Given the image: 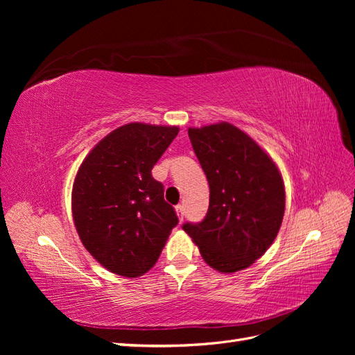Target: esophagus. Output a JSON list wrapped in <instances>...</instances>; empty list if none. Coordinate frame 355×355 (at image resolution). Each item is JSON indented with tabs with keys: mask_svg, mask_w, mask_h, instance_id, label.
<instances>
[{
	"mask_svg": "<svg viewBox=\"0 0 355 355\" xmlns=\"http://www.w3.org/2000/svg\"><path fill=\"white\" fill-rule=\"evenodd\" d=\"M176 213H178V218H179V220H180V222L184 220V216H185V207L182 206V204H179V206H176Z\"/></svg>",
	"mask_w": 355,
	"mask_h": 355,
	"instance_id": "obj_1",
	"label": "esophagus"
}]
</instances>
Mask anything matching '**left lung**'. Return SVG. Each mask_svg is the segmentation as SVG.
<instances>
[{
  "mask_svg": "<svg viewBox=\"0 0 355 355\" xmlns=\"http://www.w3.org/2000/svg\"><path fill=\"white\" fill-rule=\"evenodd\" d=\"M210 187L206 218L184 223L202 259L219 272H237L270 249L282 227L284 184L271 157L230 123L188 128Z\"/></svg>",
  "mask_w": 355,
  "mask_h": 355,
  "instance_id": "obj_1",
  "label": "left lung"
}]
</instances>
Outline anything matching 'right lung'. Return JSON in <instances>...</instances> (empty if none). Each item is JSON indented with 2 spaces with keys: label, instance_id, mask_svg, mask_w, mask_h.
I'll return each mask as SVG.
<instances>
[{
  "label": "right lung",
  "instance_id": "add662e5",
  "mask_svg": "<svg viewBox=\"0 0 355 355\" xmlns=\"http://www.w3.org/2000/svg\"><path fill=\"white\" fill-rule=\"evenodd\" d=\"M178 133L176 125L118 127L92 149L75 176V228L89 253L114 274L148 272L179 222L151 173Z\"/></svg>",
  "mask_w": 355,
  "mask_h": 355
}]
</instances>
